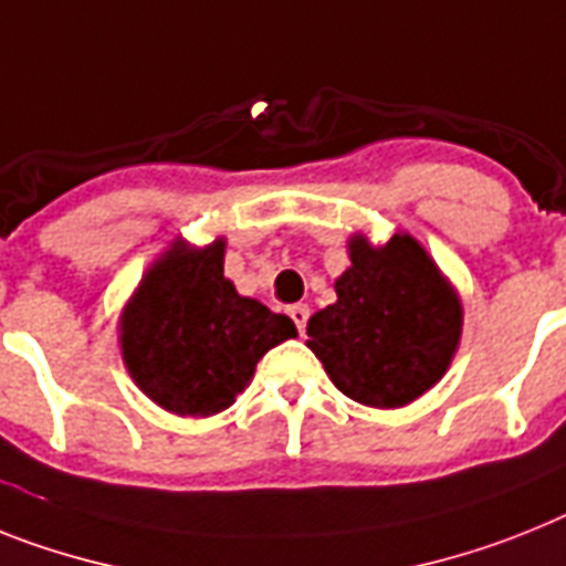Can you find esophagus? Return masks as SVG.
<instances>
[{
  "instance_id": "34e87169",
  "label": "esophagus",
  "mask_w": 566,
  "mask_h": 566,
  "mask_svg": "<svg viewBox=\"0 0 566 566\" xmlns=\"http://www.w3.org/2000/svg\"><path fill=\"white\" fill-rule=\"evenodd\" d=\"M287 313H291V319H293V325H296L298 334H305L307 316H311V311H307V305H293Z\"/></svg>"
}]
</instances>
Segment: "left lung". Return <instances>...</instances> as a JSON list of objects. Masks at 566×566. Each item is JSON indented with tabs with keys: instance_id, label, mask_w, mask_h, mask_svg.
<instances>
[{
	"instance_id": "left-lung-1",
	"label": "left lung",
	"mask_w": 566,
	"mask_h": 566,
	"mask_svg": "<svg viewBox=\"0 0 566 566\" xmlns=\"http://www.w3.org/2000/svg\"><path fill=\"white\" fill-rule=\"evenodd\" d=\"M336 305L307 322L311 350L350 400L400 408L443 377L460 339V302L411 235L382 250L350 241Z\"/></svg>"
}]
</instances>
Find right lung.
<instances>
[{
    "instance_id": "obj_1",
    "label": "right lung",
    "mask_w": 566,
    "mask_h": 566,
    "mask_svg": "<svg viewBox=\"0 0 566 566\" xmlns=\"http://www.w3.org/2000/svg\"><path fill=\"white\" fill-rule=\"evenodd\" d=\"M123 359L166 411L218 415L235 402L273 345L296 325L235 293L224 279V241L172 247L149 270L120 322Z\"/></svg>"
}]
</instances>
